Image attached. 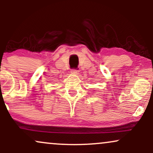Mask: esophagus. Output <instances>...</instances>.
I'll return each instance as SVG.
<instances>
[{"label": "esophagus", "instance_id": "1", "mask_svg": "<svg viewBox=\"0 0 153 153\" xmlns=\"http://www.w3.org/2000/svg\"><path fill=\"white\" fill-rule=\"evenodd\" d=\"M71 74L73 75H78L79 71H78V70H75V69H73V70H71Z\"/></svg>", "mask_w": 153, "mask_h": 153}]
</instances>
